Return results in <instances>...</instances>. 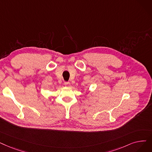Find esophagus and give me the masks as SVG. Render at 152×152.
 Returning a JSON list of instances; mask_svg holds the SVG:
<instances>
[{"mask_svg":"<svg viewBox=\"0 0 152 152\" xmlns=\"http://www.w3.org/2000/svg\"><path fill=\"white\" fill-rule=\"evenodd\" d=\"M64 84L66 86H68V87H69V86H70V83H69V82H64Z\"/></svg>","mask_w":152,"mask_h":152,"instance_id":"34e87169","label":"esophagus"}]
</instances>
